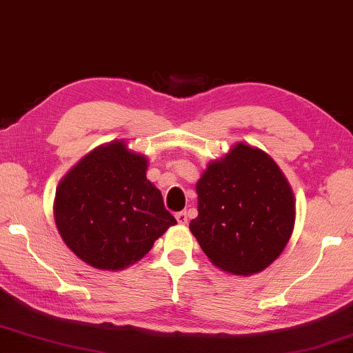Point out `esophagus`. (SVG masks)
<instances>
[{"label":"esophagus","instance_id":"1","mask_svg":"<svg viewBox=\"0 0 353 353\" xmlns=\"http://www.w3.org/2000/svg\"><path fill=\"white\" fill-rule=\"evenodd\" d=\"M176 220L179 221V225H185V223L188 221V216H187V212H177L176 214Z\"/></svg>","mask_w":353,"mask_h":353}]
</instances>
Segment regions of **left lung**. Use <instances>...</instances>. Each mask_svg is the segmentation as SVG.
<instances>
[{"mask_svg":"<svg viewBox=\"0 0 353 353\" xmlns=\"http://www.w3.org/2000/svg\"><path fill=\"white\" fill-rule=\"evenodd\" d=\"M198 216L190 231L212 264L253 275L283 253L295 223L288 179L264 150L237 143L209 163L196 183Z\"/></svg>","mask_w":353,"mask_h":353,"instance_id":"obj_1","label":"left lung"}]
</instances>
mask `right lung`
<instances>
[{"label": "right lung", "mask_w": 353, "mask_h": 353, "mask_svg": "<svg viewBox=\"0 0 353 353\" xmlns=\"http://www.w3.org/2000/svg\"><path fill=\"white\" fill-rule=\"evenodd\" d=\"M146 171V155L116 139L91 150L61 179L56 228L88 265L122 270L135 264L177 223Z\"/></svg>", "instance_id": "obj_1"}]
</instances>
